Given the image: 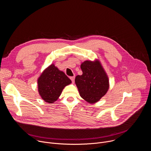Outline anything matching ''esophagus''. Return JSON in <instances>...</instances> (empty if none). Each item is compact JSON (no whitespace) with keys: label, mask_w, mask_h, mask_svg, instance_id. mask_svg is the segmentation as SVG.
<instances>
[{"label":"esophagus","mask_w":151,"mask_h":151,"mask_svg":"<svg viewBox=\"0 0 151 151\" xmlns=\"http://www.w3.org/2000/svg\"><path fill=\"white\" fill-rule=\"evenodd\" d=\"M70 79L72 80V83H74V82H75V76H72V77H70Z\"/></svg>","instance_id":"esophagus-1"}]
</instances>
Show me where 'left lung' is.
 <instances>
[{"label": "left lung", "mask_w": 151, "mask_h": 151, "mask_svg": "<svg viewBox=\"0 0 151 151\" xmlns=\"http://www.w3.org/2000/svg\"><path fill=\"white\" fill-rule=\"evenodd\" d=\"M81 68L82 75L76 76L75 79L79 94L89 103H95L109 90L108 76L98 60L85 61Z\"/></svg>", "instance_id": "obj_1"}]
</instances>
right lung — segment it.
Wrapping results in <instances>:
<instances>
[{"mask_svg":"<svg viewBox=\"0 0 151 151\" xmlns=\"http://www.w3.org/2000/svg\"><path fill=\"white\" fill-rule=\"evenodd\" d=\"M71 83L65 73L51 64L37 79L38 92L45 102L53 103L58 100L64 88Z\"/></svg>","mask_w":151,"mask_h":151,"instance_id":"right-lung-1","label":"right lung"}]
</instances>
